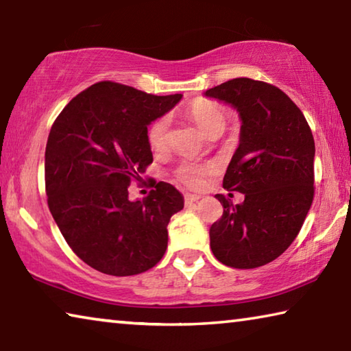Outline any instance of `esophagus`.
Instances as JSON below:
<instances>
[{
	"label": "esophagus",
	"mask_w": 351,
	"mask_h": 351,
	"mask_svg": "<svg viewBox=\"0 0 351 351\" xmlns=\"http://www.w3.org/2000/svg\"><path fill=\"white\" fill-rule=\"evenodd\" d=\"M198 199H199L198 195H192V193H186V195H184V204H186L187 207H190L193 203H197Z\"/></svg>",
	"instance_id": "obj_1"
}]
</instances>
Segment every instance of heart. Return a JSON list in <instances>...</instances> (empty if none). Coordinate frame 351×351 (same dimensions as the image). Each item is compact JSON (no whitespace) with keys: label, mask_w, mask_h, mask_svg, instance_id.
<instances>
[{"label":"heart","mask_w":351,"mask_h":351,"mask_svg":"<svg viewBox=\"0 0 351 351\" xmlns=\"http://www.w3.org/2000/svg\"><path fill=\"white\" fill-rule=\"evenodd\" d=\"M189 114L193 119L195 123L203 130L207 136L215 133H221L226 123V112L223 106L209 100H197L190 105ZM169 127L170 119L169 116H161L154 121L147 132L148 144L153 150H162L169 144ZM213 167L210 164H192L186 162L181 164L176 169V178L182 184L189 187L197 189L204 182V178L212 173Z\"/></svg>","instance_id":"obj_1"}]
</instances>
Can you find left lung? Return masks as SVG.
Instances as JSON below:
<instances>
[{
    "label": "left lung",
    "instance_id": "left-lung-1",
    "mask_svg": "<svg viewBox=\"0 0 351 351\" xmlns=\"http://www.w3.org/2000/svg\"><path fill=\"white\" fill-rule=\"evenodd\" d=\"M241 119L240 145L223 187L245 193L241 204L217 195L223 215L210 226V249L237 269L263 266L300 232L314 197V138L304 112L271 83L239 77L206 91Z\"/></svg>",
    "mask_w": 351,
    "mask_h": 351
}]
</instances>
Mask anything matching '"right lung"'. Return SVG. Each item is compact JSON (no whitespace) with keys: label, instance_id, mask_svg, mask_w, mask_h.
Wrapping results in <instances>:
<instances>
[{"label":"right lung","instance_id":"1","mask_svg":"<svg viewBox=\"0 0 351 351\" xmlns=\"http://www.w3.org/2000/svg\"><path fill=\"white\" fill-rule=\"evenodd\" d=\"M181 97L105 80L77 94L52 123L45 153L47 206L77 257L104 274L136 276L164 257L182 195L154 181L144 199L130 201L128 187L153 162L147 127Z\"/></svg>","mask_w":351,"mask_h":351}]
</instances>
